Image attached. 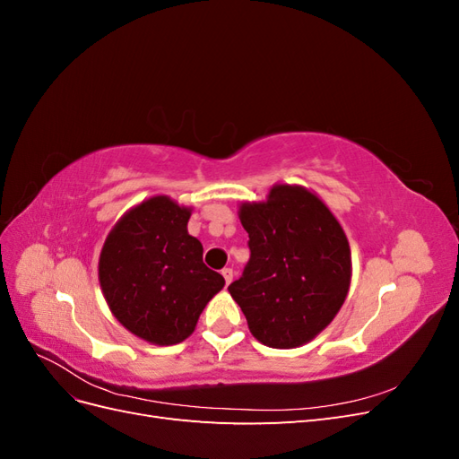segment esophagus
<instances>
[{"mask_svg": "<svg viewBox=\"0 0 459 459\" xmlns=\"http://www.w3.org/2000/svg\"><path fill=\"white\" fill-rule=\"evenodd\" d=\"M221 275H224L226 285H230V283L233 281V270H231V268H224V270H221Z\"/></svg>", "mask_w": 459, "mask_h": 459, "instance_id": "obj_1", "label": "esophagus"}]
</instances>
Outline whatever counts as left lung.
<instances>
[{"label":"left lung","instance_id":"1","mask_svg":"<svg viewBox=\"0 0 459 459\" xmlns=\"http://www.w3.org/2000/svg\"><path fill=\"white\" fill-rule=\"evenodd\" d=\"M248 233L243 275L228 290L253 337L297 349L337 316L351 287L349 239L324 201L300 186H273L262 203H243Z\"/></svg>","mask_w":459,"mask_h":459}]
</instances>
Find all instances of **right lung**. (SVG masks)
<instances>
[{
    "label": "right lung",
    "instance_id": "add662e5",
    "mask_svg": "<svg viewBox=\"0 0 459 459\" xmlns=\"http://www.w3.org/2000/svg\"><path fill=\"white\" fill-rule=\"evenodd\" d=\"M191 208L166 195L130 208L107 235L100 283L110 312L135 337L169 346L186 341L224 277L206 268L187 233Z\"/></svg>",
    "mask_w": 459,
    "mask_h": 459
}]
</instances>
